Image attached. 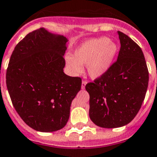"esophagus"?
I'll list each match as a JSON object with an SVG mask.
<instances>
[{
	"label": "esophagus",
	"mask_w": 157,
	"mask_h": 157,
	"mask_svg": "<svg viewBox=\"0 0 157 157\" xmlns=\"http://www.w3.org/2000/svg\"><path fill=\"white\" fill-rule=\"evenodd\" d=\"M87 82L85 81V80H83L82 81V84H81V88L82 89H84V88H85V85H86Z\"/></svg>",
	"instance_id": "obj_1"
}]
</instances>
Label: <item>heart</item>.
Masks as SVG:
<instances>
[{
	"label": "heart",
	"mask_w": 157,
	"mask_h": 157,
	"mask_svg": "<svg viewBox=\"0 0 157 157\" xmlns=\"http://www.w3.org/2000/svg\"><path fill=\"white\" fill-rule=\"evenodd\" d=\"M117 46L108 38L103 37L83 43L73 52V57L65 58L70 72L77 75L82 72L86 64L88 74L93 79L101 77L113 63L117 54Z\"/></svg>",
	"instance_id": "heart-1"
}]
</instances>
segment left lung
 I'll list each match as a JSON object with an SVG mask.
<instances>
[{
	"mask_svg": "<svg viewBox=\"0 0 157 157\" xmlns=\"http://www.w3.org/2000/svg\"><path fill=\"white\" fill-rule=\"evenodd\" d=\"M118 59L101 77L86 84L89 93V117L98 126L117 128L135 118L144 101L148 70L141 47L118 31Z\"/></svg>",
	"mask_w": 157,
	"mask_h": 157,
	"instance_id": "1",
	"label": "left lung"
}]
</instances>
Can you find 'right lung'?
<instances>
[{"label": "right lung", "mask_w": 157, "mask_h": 157, "mask_svg": "<svg viewBox=\"0 0 157 157\" xmlns=\"http://www.w3.org/2000/svg\"><path fill=\"white\" fill-rule=\"evenodd\" d=\"M67 39L44 28L16 45L6 72L7 88L16 112L28 126L54 132L66 125L81 78L65 74Z\"/></svg>", "instance_id": "add662e5"}]
</instances>
